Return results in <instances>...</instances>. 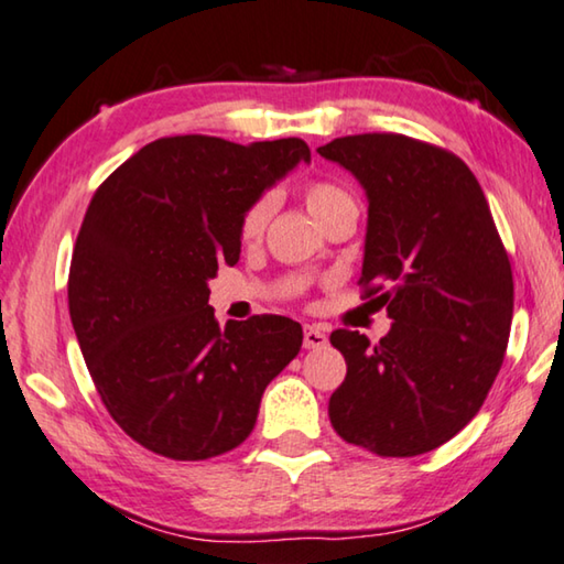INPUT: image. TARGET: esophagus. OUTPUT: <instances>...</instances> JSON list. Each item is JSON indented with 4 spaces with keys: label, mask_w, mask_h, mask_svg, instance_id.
<instances>
[{
    "label": "esophagus",
    "mask_w": 564,
    "mask_h": 564,
    "mask_svg": "<svg viewBox=\"0 0 564 564\" xmlns=\"http://www.w3.org/2000/svg\"><path fill=\"white\" fill-rule=\"evenodd\" d=\"M326 344H328V338L318 326L303 328V346H306V348H324Z\"/></svg>",
    "instance_id": "34e87169"
}]
</instances>
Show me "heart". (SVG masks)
Returning a JSON list of instances; mask_svg holds the SVG:
<instances>
[{"label": "heart", "mask_w": 564, "mask_h": 564, "mask_svg": "<svg viewBox=\"0 0 564 564\" xmlns=\"http://www.w3.org/2000/svg\"><path fill=\"white\" fill-rule=\"evenodd\" d=\"M303 200H306V208L311 216H314L318 223H324L330 213H336L338 208H346V205H354V198L344 191L341 185L328 183V181H314L306 185L303 191ZM356 208V205H354ZM273 210V198L271 195H261V198L253 200L246 208L243 218H240V238L243 240H253L263 234L268 218H271Z\"/></svg>", "instance_id": "b5f03b06"}]
</instances>
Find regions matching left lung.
<instances>
[{
    "instance_id": "8db88e82",
    "label": "left lung",
    "mask_w": 564,
    "mask_h": 564,
    "mask_svg": "<svg viewBox=\"0 0 564 564\" xmlns=\"http://www.w3.org/2000/svg\"><path fill=\"white\" fill-rule=\"evenodd\" d=\"M318 153L364 185L359 285L394 321L379 344L359 330L330 334L346 359L330 424L379 457H416L449 442L485 404L512 326V265L475 173L449 150L366 132Z\"/></svg>"
}]
</instances>
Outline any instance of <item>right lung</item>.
<instances>
[{
    "mask_svg": "<svg viewBox=\"0 0 564 564\" xmlns=\"http://www.w3.org/2000/svg\"><path fill=\"white\" fill-rule=\"evenodd\" d=\"M301 160H311L301 138H160L87 205L69 318L105 409L160 457L200 462L243 444L265 387L301 351L296 321L263 314L220 328L208 306V281L238 263L246 208Z\"/></svg>",
    "mask_w": 564,
    "mask_h": 564,
    "instance_id": "add662e5",
    "label": "right lung"
}]
</instances>
